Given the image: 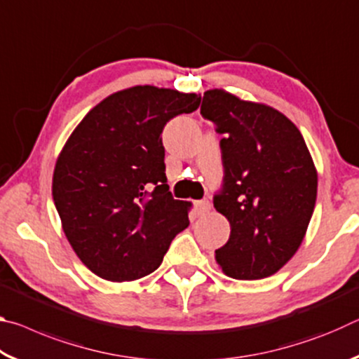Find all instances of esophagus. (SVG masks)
<instances>
[{"label":"esophagus","mask_w":359,"mask_h":359,"mask_svg":"<svg viewBox=\"0 0 359 359\" xmlns=\"http://www.w3.org/2000/svg\"><path fill=\"white\" fill-rule=\"evenodd\" d=\"M196 212H198V215H204V214H208V212L210 210V201L209 199H201V201H196Z\"/></svg>","instance_id":"34e87169"}]
</instances>
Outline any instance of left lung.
I'll return each mask as SVG.
<instances>
[{
	"mask_svg": "<svg viewBox=\"0 0 359 359\" xmlns=\"http://www.w3.org/2000/svg\"><path fill=\"white\" fill-rule=\"evenodd\" d=\"M201 115L223 135V182L214 208L228 218L231 234L215 250L217 264L238 280L269 277L299 248L317 201L306 141L276 109L223 90L204 93Z\"/></svg>",
	"mask_w": 359,
	"mask_h": 359,
	"instance_id": "1",
	"label": "left lung"
}]
</instances>
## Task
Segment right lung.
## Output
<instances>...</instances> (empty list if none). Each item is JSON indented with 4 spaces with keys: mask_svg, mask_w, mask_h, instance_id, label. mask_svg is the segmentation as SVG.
Wrapping results in <instances>:
<instances>
[{
    "mask_svg": "<svg viewBox=\"0 0 359 359\" xmlns=\"http://www.w3.org/2000/svg\"><path fill=\"white\" fill-rule=\"evenodd\" d=\"M199 102L194 93L139 85L101 101L65 144L53 201L71 247L93 274L111 282L149 276L190 224L188 204L166 184L161 133Z\"/></svg>",
    "mask_w": 359,
    "mask_h": 359,
    "instance_id": "1",
    "label": "right lung"
}]
</instances>
